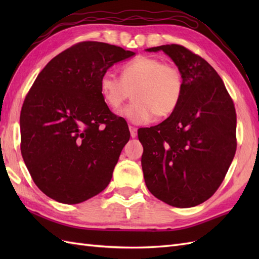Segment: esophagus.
<instances>
[{
  "label": "esophagus",
  "mask_w": 259,
  "mask_h": 259,
  "mask_svg": "<svg viewBox=\"0 0 259 259\" xmlns=\"http://www.w3.org/2000/svg\"><path fill=\"white\" fill-rule=\"evenodd\" d=\"M129 130H130V136L133 137V138H136V137H137V128H136V126L129 125Z\"/></svg>",
  "instance_id": "1"
}]
</instances>
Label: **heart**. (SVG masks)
I'll list each match as a JSON object with an SVG mask.
<instances>
[{
  "mask_svg": "<svg viewBox=\"0 0 259 259\" xmlns=\"http://www.w3.org/2000/svg\"><path fill=\"white\" fill-rule=\"evenodd\" d=\"M100 92L112 111H118L133 96L134 101L120 114L134 123H146L153 115L164 119L178 109L184 95V76L174 63L139 56L123 65L121 76L107 70L100 79Z\"/></svg>",
  "mask_w": 259,
  "mask_h": 259,
  "instance_id": "b5f03b06",
  "label": "heart"
}]
</instances>
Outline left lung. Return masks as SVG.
Listing matches in <instances>:
<instances>
[{
	"mask_svg": "<svg viewBox=\"0 0 259 259\" xmlns=\"http://www.w3.org/2000/svg\"><path fill=\"white\" fill-rule=\"evenodd\" d=\"M146 51L171 58L184 76V95L169 118L138 130L145 183L170 206L194 207L216 192L234 159V102L216 70L198 54L179 45Z\"/></svg>",
	"mask_w": 259,
	"mask_h": 259,
	"instance_id": "obj_1",
	"label": "left lung"
}]
</instances>
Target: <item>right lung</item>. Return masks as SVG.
Returning a JSON list of instances; mask_svg holds the SVG:
<instances>
[{"label":"right lung","instance_id":"right-lung-1","mask_svg":"<svg viewBox=\"0 0 259 259\" xmlns=\"http://www.w3.org/2000/svg\"><path fill=\"white\" fill-rule=\"evenodd\" d=\"M134 56L108 43L80 42L36 76L21 110V153L48 197L73 205L109 185L130 133L104 102L100 79L114 63Z\"/></svg>","mask_w":259,"mask_h":259}]
</instances>
